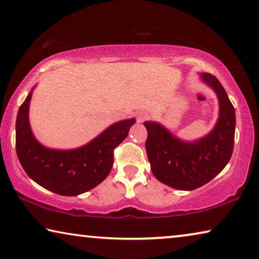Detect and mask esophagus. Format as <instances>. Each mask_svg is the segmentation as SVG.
Returning <instances> with one entry per match:
<instances>
[{"label":"esophagus","instance_id":"1","mask_svg":"<svg viewBox=\"0 0 259 259\" xmlns=\"http://www.w3.org/2000/svg\"><path fill=\"white\" fill-rule=\"evenodd\" d=\"M146 118V114H144V113H138L137 114V122H143Z\"/></svg>","mask_w":259,"mask_h":259}]
</instances>
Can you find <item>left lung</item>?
Instances as JSON below:
<instances>
[{"label": "left lung", "mask_w": 259, "mask_h": 259, "mask_svg": "<svg viewBox=\"0 0 259 259\" xmlns=\"http://www.w3.org/2000/svg\"><path fill=\"white\" fill-rule=\"evenodd\" d=\"M200 79L215 92L219 117L206 136L194 142L178 138L158 122L146 121V153L152 173L166 186L178 190H194L210 182L232 157L235 136V109L223 85L211 73Z\"/></svg>", "instance_id": "obj_1"}]
</instances>
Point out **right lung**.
<instances>
[{
    "instance_id": "add662e5",
    "label": "right lung",
    "mask_w": 259,
    "mask_h": 259,
    "mask_svg": "<svg viewBox=\"0 0 259 259\" xmlns=\"http://www.w3.org/2000/svg\"><path fill=\"white\" fill-rule=\"evenodd\" d=\"M33 90L19 107L16 120V151L20 165L35 183L57 195L77 196L91 190L108 176L114 149L126 138L136 120L114 123L77 149H49L36 141L28 121Z\"/></svg>"
}]
</instances>
